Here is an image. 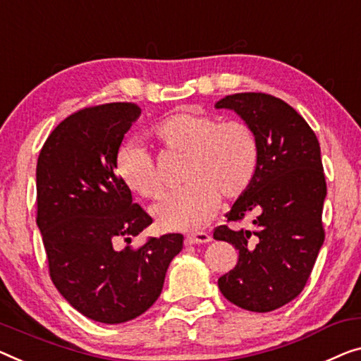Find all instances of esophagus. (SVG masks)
I'll list each match as a JSON object with an SVG mask.
<instances>
[{
	"label": "esophagus",
	"mask_w": 361,
	"mask_h": 361,
	"mask_svg": "<svg viewBox=\"0 0 361 361\" xmlns=\"http://www.w3.org/2000/svg\"><path fill=\"white\" fill-rule=\"evenodd\" d=\"M211 235L206 233V232H197V233H190L186 235L185 238V243L186 245H206L211 241Z\"/></svg>",
	"instance_id": "obj_1"
}]
</instances>
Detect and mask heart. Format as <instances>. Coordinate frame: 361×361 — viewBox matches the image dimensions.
<instances>
[{
  "instance_id": "obj_1",
  "label": "heart",
  "mask_w": 361,
  "mask_h": 361,
  "mask_svg": "<svg viewBox=\"0 0 361 361\" xmlns=\"http://www.w3.org/2000/svg\"><path fill=\"white\" fill-rule=\"evenodd\" d=\"M154 134L169 152L186 159L181 175L186 186L166 192L152 207L162 230L188 232L206 225L217 212L220 197L232 201L243 196L259 170V139L245 121L178 111L157 123ZM116 173L137 196L155 197L162 188L154 157L137 141L118 150Z\"/></svg>"
}]
</instances>
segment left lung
Returning <instances> with one entry per match:
<instances>
[{"label": "left lung", "instance_id": "8db88e82", "mask_svg": "<svg viewBox=\"0 0 361 361\" xmlns=\"http://www.w3.org/2000/svg\"><path fill=\"white\" fill-rule=\"evenodd\" d=\"M214 106L235 111L261 144L256 178L227 214L228 222L255 217L252 228L220 225L214 232L215 240L238 251V262L219 279V288L240 308L267 313L298 297L324 243L321 147L303 116L277 97L233 94Z\"/></svg>", "mask_w": 361, "mask_h": 361}]
</instances>
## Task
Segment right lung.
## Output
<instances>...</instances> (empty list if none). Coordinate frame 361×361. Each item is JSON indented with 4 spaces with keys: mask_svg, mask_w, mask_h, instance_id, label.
<instances>
[{
    "mask_svg": "<svg viewBox=\"0 0 361 361\" xmlns=\"http://www.w3.org/2000/svg\"><path fill=\"white\" fill-rule=\"evenodd\" d=\"M141 109L116 102L79 110L53 129L37 162V227L50 277L85 318L121 324L160 297L183 235L121 248L152 224L116 176V154Z\"/></svg>",
    "mask_w": 361,
    "mask_h": 361,
    "instance_id": "1",
    "label": "right lung"
}]
</instances>
